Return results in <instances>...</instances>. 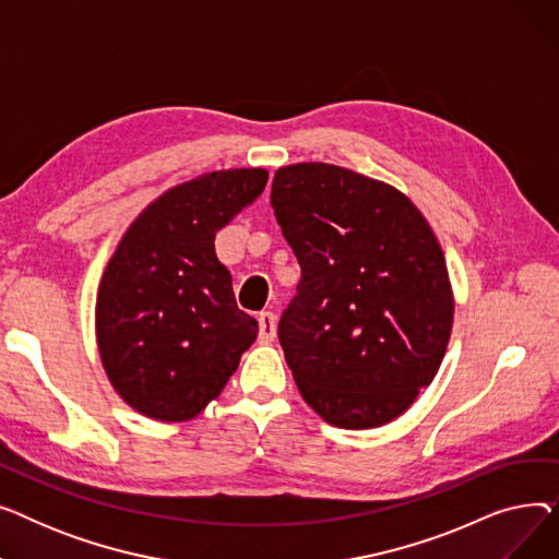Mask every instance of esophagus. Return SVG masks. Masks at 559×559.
I'll return each mask as SVG.
<instances>
[{
	"mask_svg": "<svg viewBox=\"0 0 559 559\" xmlns=\"http://www.w3.org/2000/svg\"><path fill=\"white\" fill-rule=\"evenodd\" d=\"M258 329H260L258 340L262 344H270L276 337V317H274V312H260Z\"/></svg>",
	"mask_w": 559,
	"mask_h": 559,
	"instance_id": "esophagus-1",
	"label": "esophagus"
}]
</instances>
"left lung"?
<instances>
[{"label":"left lung","mask_w":559,"mask_h":559,"mask_svg":"<svg viewBox=\"0 0 559 559\" xmlns=\"http://www.w3.org/2000/svg\"><path fill=\"white\" fill-rule=\"evenodd\" d=\"M272 205L301 264L278 340L304 401L331 426L401 417L444 360L453 329L447 258L401 190L354 169H276Z\"/></svg>","instance_id":"1"}]
</instances>
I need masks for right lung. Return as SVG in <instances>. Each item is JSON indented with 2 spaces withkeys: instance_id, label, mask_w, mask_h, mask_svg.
Instances as JSON below:
<instances>
[{
  "instance_id": "add662e5",
  "label": "right lung",
  "mask_w": 559,
  "mask_h": 559,
  "mask_svg": "<svg viewBox=\"0 0 559 559\" xmlns=\"http://www.w3.org/2000/svg\"><path fill=\"white\" fill-rule=\"evenodd\" d=\"M262 167L174 186L124 230L97 289L95 335L112 390L135 413L181 424L226 388L258 321L233 297L215 235L267 186Z\"/></svg>"
}]
</instances>
